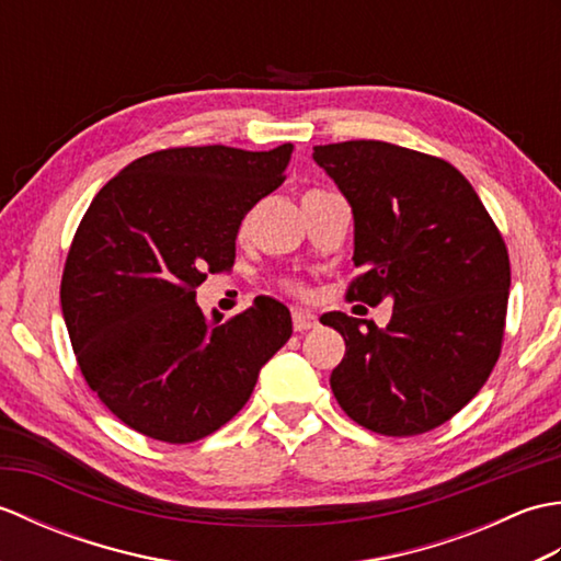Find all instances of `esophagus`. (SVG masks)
I'll return each instance as SVG.
<instances>
[{"label": "esophagus", "mask_w": 561, "mask_h": 561, "mask_svg": "<svg viewBox=\"0 0 561 561\" xmlns=\"http://www.w3.org/2000/svg\"><path fill=\"white\" fill-rule=\"evenodd\" d=\"M291 320H294V330H296V332L313 330V328L318 325V318H316L311 311H306V308H294Z\"/></svg>", "instance_id": "esophagus-1"}]
</instances>
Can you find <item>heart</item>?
Segmentation results:
<instances>
[{
  "mask_svg": "<svg viewBox=\"0 0 561 561\" xmlns=\"http://www.w3.org/2000/svg\"><path fill=\"white\" fill-rule=\"evenodd\" d=\"M287 289H294V291H296V289H299V284H294V282H289V284H287Z\"/></svg>",
  "mask_w": 561,
  "mask_h": 561,
  "instance_id": "heart-1",
  "label": "heart"
}]
</instances>
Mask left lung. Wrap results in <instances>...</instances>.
Returning <instances> with one entry per match:
<instances>
[{
  "mask_svg": "<svg viewBox=\"0 0 561 561\" xmlns=\"http://www.w3.org/2000/svg\"><path fill=\"white\" fill-rule=\"evenodd\" d=\"M313 159L354 214L359 274L347 299L392 301L383 330L340 311L320 318L347 347L330 388L350 420L376 434L432 432L478 396L502 354L504 238L444 159L376 139L313 147Z\"/></svg>",
  "mask_w": 561,
  "mask_h": 561,
  "instance_id": "8db88e82",
  "label": "left lung"
}]
</instances>
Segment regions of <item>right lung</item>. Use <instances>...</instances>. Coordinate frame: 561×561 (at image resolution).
Listing matches in <instances>:
<instances>
[{"label":"right lung","instance_id":"add662e5","mask_svg":"<svg viewBox=\"0 0 561 561\" xmlns=\"http://www.w3.org/2000/svg\"><path fill=\"white\" fill-rule=\"evenodd\" d=\"M291 145L147 153L93 197L69 245L59 301L89 388L117 420L193 444L243 410L291 337L289 308L257 296L209 325L195 294L233 267L245 214L284 183Z\"/></svg>","mask_w":561,"mask_h":561}]
</instances>
